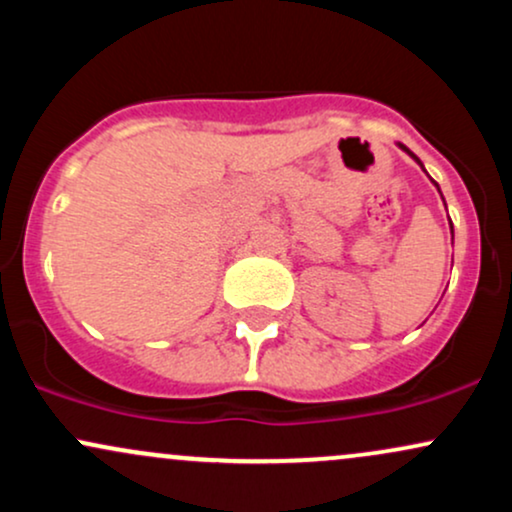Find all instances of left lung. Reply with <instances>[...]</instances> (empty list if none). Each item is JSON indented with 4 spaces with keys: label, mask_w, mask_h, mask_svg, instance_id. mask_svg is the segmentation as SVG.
<instances>
[{
    "label": "left lung",
    "mask_w": 512,
    "mask_h": 512,
    "mask_svg": "<svg viewBox=\"0 0 512 512\" xmlns=\"http://www.w3.org/2000/svg\"><path fill=\"white\" fill-rule=\"evenodd\" d=\"M397 146H399V149H402V151H407V154H409L411 158H414V161H416V163H419V166H421V168H424V163H421V161H419V158H416L414 154H411V151L407 149V146H404V144H397ZM424 173H426V168H424ZM433 185H436V187H438V182H436V180H433ZM438 192H440V187H438ZM440 197H443V195H440ZM450 228H452V223H450Z\"/></svg>",
    "instance_id": "left-lung-1"
}]
</instances>
